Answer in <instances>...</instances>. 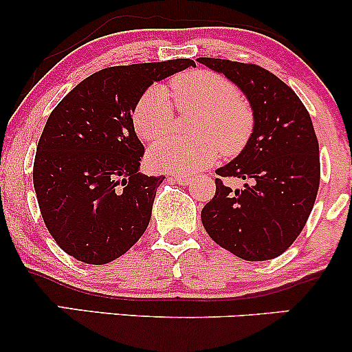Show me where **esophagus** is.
I'll return each mask as SVG.
<instances>
[{
  "label": "esophagus",
  "mask_w": 352,
  "mask_h": 352,
  "mask_svg": "<svg viewBox=\"0 0 352 352\" xmlns=\"http://www.w3.org/2000/svg\"><path fill=\"white\" fill-rule=\"evenodd\" d=\"M173 180H175L177 184H180V185H188L190 182H192V179H190V177H187V175H173Z\"/></svg>",
  "instance_id": "1"
}]
</instances>
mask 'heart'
I'll return each instance as SVG.
<instances>
[{
    "label": "heart",
    "instance_id": "b5f03b06",
    "mask_svg": "<svg viewBox=\"0 0 352 352\" xmlns=\"http://www.w3.org/2000/svg\"><path fill=\"white\" fill-rule=\"evenodd\" d=\"M172 96L180 111H200L193 142L164 139L148 148L152 168L177 175L204 170L220 157L236 155L253 134V112L232 80L210 71H193L177 76L170 84ZM132 122L137 135L157 140L170 131L173 102L164 86H152L137 100Z\"/></svg>",
    "mask_w": 352,
    "mask_h": 352
}]
</instances>
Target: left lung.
<instances>
[{
  "label": "left lung",
  "mask_w": 352,
  "mask_h": 352,
  "mask_svg": "<svg viewBox=\"0 0 352 352\" xmlns=\"http://www.w3.org/2000/svg\"><path fill=\"white\" fill-rule=\"evenodd\" d=\"M240 87L253 111V134L217 175L245 180L233 192L215 179L201 223L215 243L246 261L280 256L305 228L319 188V145L305 104L256 64L199 58Z\"/></svg>",
  "instance_id": "obj_1"
}]
</instances>
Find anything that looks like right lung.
<instances>
[{"label":"right lung","mask_w":352,"mask_h":352,"mask_svg":"<svg viewBox=\"0 0 352 352\" xmlns=\"http://www.w3.org/2000/svg\"><path fill=\"white\" fill-rule=\"evenodd\" d=\"M190 66L192 59L107 67L51 112L36 152L34 190L51 236L76 260L109 263L144 235L165 177L139 172L144 145L132 112L155 80Z\"/></svg>","instance_id":"1"}]
</instances>
